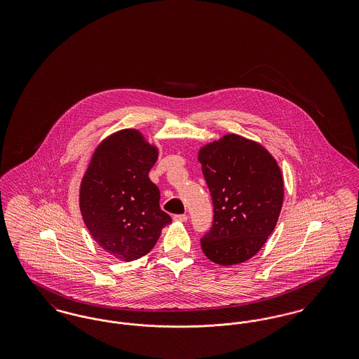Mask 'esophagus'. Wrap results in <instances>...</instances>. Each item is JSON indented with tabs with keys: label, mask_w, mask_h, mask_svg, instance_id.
I'll use <instances>...</instances> for the list:
<instances>
[{
	"label": "esophagus",
	"mask_w": 359,
	"mask_h": 359,
	"mask_svg": "<svg viewBox=\"0 0 359 359\" xmlns=\"http://www.w3.org/2000/svg\"><path fill=\"white\" fill-rule=\"evenodd\" d=\"M173 219L175 221H180V222H187L188 215H186V214H177V215H173Z\"/></svg>",
	"instance_id": "1"
}]
</instances>
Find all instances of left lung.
Here are the masks:
<instances>
[{"mask_svg":"<svg viewBox=\"0 0 359 359\" xmlns=\"http://www.w3.org/2000/svg\"><path fill=\"white\" fill-rule=\"evenodd\" d=\"M199 163L214 205L202 250L219 265L248 261L276 227L284 199L281 171L265 148L237 135L205 145Z\"/></svg>","mask_w":359,"mask_h":359,"instance_id":"1","label":"left lung"}]
</instances>
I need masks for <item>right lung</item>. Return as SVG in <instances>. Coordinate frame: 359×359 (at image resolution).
Listing matches in <instances>:
<instances>
[{"label":"right lung","mask_w":359,"mask_h":359,"mask_svg":"<svg viewBox=\"0 0 359 359\" xmlns=\"http://www.w3.org/2000/svg\"><path fill=\"white\" fill-rule=\"evenodd\" d=\"M157 154L137 130H121L97 148L81 184L79 205L91 237L126 262L149 253L172 222L148 176Z\"/></svg>","instance_id":"add662e5"}]
</instances>
